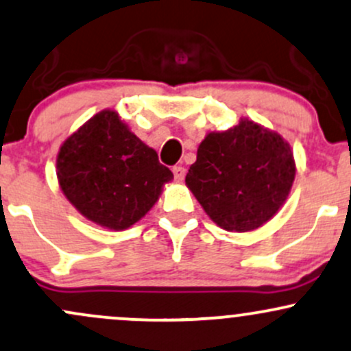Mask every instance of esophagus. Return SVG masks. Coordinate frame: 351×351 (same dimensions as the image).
Segmentation results:
<instances>
[{"mask_svg":"<svg viewBox=\"0 0 351 351\" xmlns=\"http://www.w3.org/2000/svg\"><path fill=\"white\" fill-rule=\"evenodd\" d=\"M184 168L183 167H173V175H175V180L176 182H182L184 178Z\"/></svg>","mask_w":351,"mask_h":351,"instance_id":"34e87169","label":"esophagus"}]
</instances>
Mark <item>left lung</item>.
<instances>
[{
	"label": "left lung",
	"instance_id": "obj_1",
	"mask_svg": "<svg viewBox=\"0 0 351 351\" xmlns=\"http://www.w3.org/2000/svg\"><path fill=\"white\" fill-rule=\"evenodd\" d=\"M290 145L248 118L208 133L184 178L206 215L226 232L260 228L283 206L295 180Z\"/></svg>",
	"mask_w": 351,
	"mask_h": 351
}]
</instances>
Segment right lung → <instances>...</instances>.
Segmentation results:
<instances>
[{
  "label": "right lung",
  "instance_id": "add662e5",
  "mask_svg": "<svg viewBox=\"0 0 351 351\" xmlns=\"http://www.w3.org/2000/svg\"><path fill=\"white\" fill-rule=\"evenodd\" d=\"M56 175L61 191L84 218L117 232L143 218L173 180L155 149L111 110L96 113L64 140Z\"/></svg>",
  "mask_w": 351,
  "mask_h": 351
}]
</instances>
